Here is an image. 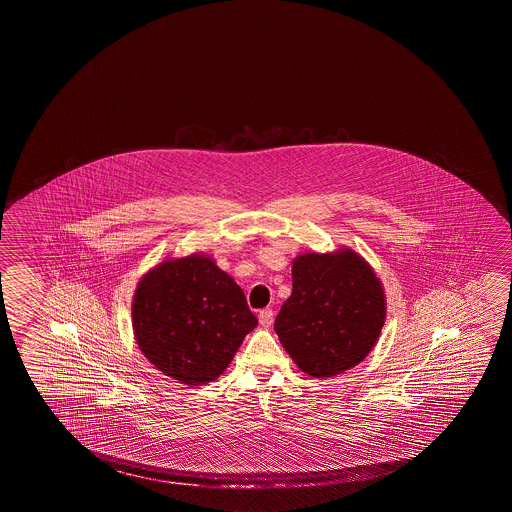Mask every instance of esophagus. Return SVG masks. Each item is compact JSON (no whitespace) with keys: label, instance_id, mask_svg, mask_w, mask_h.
Returning <instances> with one entry per match:
<instances>
[{"label":"esophagus","instance_id":"34e87169","mask_svg":"<svg viewBox=\"0 0 512 512\" xmlns=\"http://www.w3.org/2000/svg\"><path fill=\"white\" fill-rule=\"evenodd\" d=\"M273 319H275V312H273V309L260 310L259 323L262 327H271Z\"/></svg>","mask_w":512,"mask_h":512}]
</instances>
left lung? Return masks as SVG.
I'll list each match as a JSON object with an SVG mask.
<instances>
[{
	"instance_id": "8db88e82",
	"label": "left lung",
	"mask_w": 512,
	"mask_h": 512,
	"mask_svg": "<svg viewBox=\"0 0 512 512\" xmlns=\"http://www.w3.org/2000/svg\"><path fill=\"white\" fill-rule=\"evenodd\" d=\"M384 319V289L366 260L352 250L305 253L293 262L275 332L307 375L334 377L371 352Z\"/></svg>"
}]
</instances>
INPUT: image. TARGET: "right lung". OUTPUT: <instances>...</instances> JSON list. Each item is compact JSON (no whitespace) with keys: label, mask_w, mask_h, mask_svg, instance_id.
<instances>
[{"label":"right lung","mask_w":512,"mask_h":512,"mask_svg":"<svg viewBox=\"0 0 512 512\" xmlns=\"http://www.w3.org/2000/svg\"><path fill=\"white\" fill-rule=\"evenodd\" d=\"M132 325L155 368L187 386L218 378L257 327L243 289L200 253L164 260L135 289Z\"/></svg>","instance_id":"1"}]
</instances>
